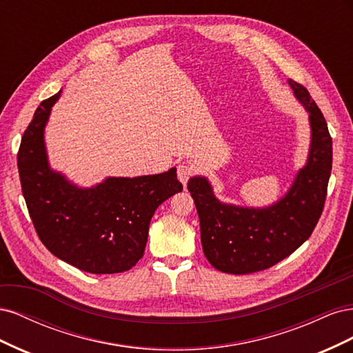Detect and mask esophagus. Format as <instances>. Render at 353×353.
I'll return each mask as SVG.
<instances>
[{
	"label": "esophagus",
	"instance_id": "1",
	"mask_svg": "<svg viewBox=\"0 0 353 353\" xmlns=\"http://www.w3.org/2000/svg\"><path fill=\"white\" fill-rule=\"evenodd\" d=\"M196 172V169L193 165H188V163H181L178 165V169H176V175H178V179L183 183V185L187 184V181L190 179V176L193 175Z\"/></svg>",
	"mask_w": 353,
	"mask_h": 353
}]
</instances>
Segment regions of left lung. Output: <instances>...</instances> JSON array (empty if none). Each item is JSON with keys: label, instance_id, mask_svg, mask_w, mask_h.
<instances>
[{"label": "left lung", "instance_id": "8db88e82", "mask_svg": "<svg viewBox=\"0 0 353 353\" xmlns=\"http://www.w3.org/2000/svg\"><path fill=\"white\" fill-rule=\"evenodd\" d=\"M287 83L307 113L311 141L306 163L284 196L268 206H240L219 200L206 176L188 181L203 252L218 271L243 275L271 268L301 248L323 213L333 160L331 137L307 90L292 79Z\"/></svg>", "mask_w": 353, "mask_h": 353}]
</instances>
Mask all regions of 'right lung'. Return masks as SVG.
Wrapping results in <instances>:
<instances>
[{
	"instance_id": "1",
	"label": "right lung",
	"mask_w": 353,
	"mask_h": 353,
	"mask_svg": "<svg viewBox=\"0 0 353 353\" xmlns=\"http://www.w3.org/2000/svg\"><path fill=\"white\" fill-rule=\"evenodd\" d=\"M61 90L42 101L23 134L17 168L23 197L46 248L83 272L117 274L143 258L156 209L183 191L176 168L141 176H108L91 187L52 169L46 126Z\"/></svg>"
}]
</instances>
